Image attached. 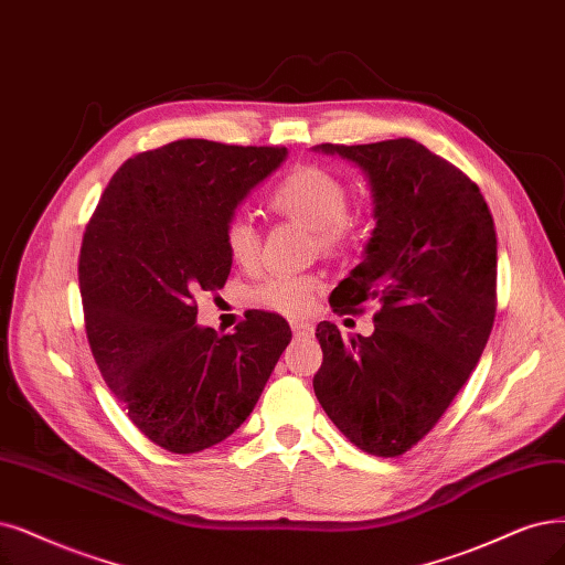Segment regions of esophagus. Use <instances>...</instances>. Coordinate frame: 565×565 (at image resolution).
<instances>
[{
  "instance_id": "obj_1",
  "label": "esophagus",
  "mask_w": 565,
  "mask_h": 565,
  "mask_svg": "<svg viewBox=\"0 0 565 565\" xmlns=\"http://www.w3.org/2000/svg\"><path fill=\"white\" fill-rule=\"evenodd\" d=\"M290 328H294L296 335H307V332H311V323H307V321H294L290 323Z\"/></svg>"
}]
</instances>
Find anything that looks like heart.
Returning a JSON list of instances; mask_svg holds the SVG:
<instances>
[{
  "mask_svg": "<svg viewBox=\"0 0 565 565\" xmlns=\"http://www.w3.org/2000/svg\"><path fill=\"white\" fill-rule=\"evenodd\" d=\"M349 191L344 181L323 167L302 164L290 170L269 193L275 212L315 230L323 254H335L356 235V218L347 212ZM223 242L230 258L250 267L260 256L256 225L237 214L223 227ZM317 279L311 275H271L250 290L254 305L284 317H305L315 305Z\"/></svg>",
  "mask_w": 565,
  "mask_h": 565,
  "instance_id": "heart-1",
  "label": "heart"
}]
</instances>
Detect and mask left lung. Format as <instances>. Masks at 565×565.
I'll use <instances>...</instances> for the list:
<instances>
[{
    "instance_id": "1",
    "label": "left lung",
    "mask_w": 565,
    "mask_h": 565,
    "mask_svg": "<svg viewBox=\"0 0 565 565\" xmlns=\"http://www.w3.org/2000/svg\"><path fill=\"white\" fill-rule=\"evenodd\" d=\"M315 151L363 172L374 230L363 260L332 290L335 311L374 300L370 338L342 340L321 321L315 393L349 440L393 458L440 422L487 347L495 317L498 246L479 188L414 139Z\"/></svg>"
}]
</instances>
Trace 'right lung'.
I'll return each mask as SVG.
<instances>
[{
  "mask_svg": "<svg viewBox=\"0 0 565 565\" xmlns=\"http://www.w3.org/2000/svg\"><path fill=\"white\" fill-rule=\"evenodd\" d=\"M284 146L179 139L125 162L86 227L78 284L104 382L158 447L195 454L254 412L290 342L286 319L248 311L233 335L198 326L195 294L223 288V227Z\"/></svg>",
  "mask_w": 565,
  "mask_h": 565,
  "instance_id": "obj_1",
  "label": "right lung"
}]
</instances>
